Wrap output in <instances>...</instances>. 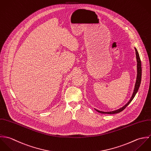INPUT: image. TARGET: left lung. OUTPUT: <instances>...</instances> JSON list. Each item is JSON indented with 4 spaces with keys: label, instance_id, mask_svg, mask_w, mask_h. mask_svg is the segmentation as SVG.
<instances>
[{
    "label": "left lung",
    "instance_id": "left-lung-1",
    "mask_svg": "<svg viewBox=\"0 0 151 151\" xmlns=\"http://www.w3.org/2000/svg\"><path fill=\"white\" fill-rule=\"evenodd\" d=\"M135 52H136V57H137V81H136V83H135V88H134V91L133 92L132 96L131 97V98L130 99V100H129V101L124 106H123L122 108H121L119 110L113 111H110V112H103V111H99L97 110H96L97 111L100 113H103V114H116V113H119L121 111H122V110H124L126 107L131 102V101L132 100V99H134V97H135L136 93H137V91H138V89L139 88L140 84H141V76H142V68H141V59L139 55V54L138 52V51L137 50V49L135 48Z\"/></svg>",
    "mask_w": 151,
    "mask_h": 151
}]
</instances>
